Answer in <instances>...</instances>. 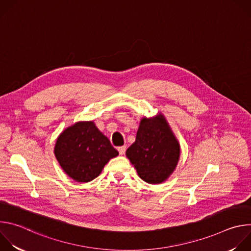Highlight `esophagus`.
<instances>
[{
  "label": "esophagus",
  "mask_w": 251,
  "mask_h": 251,
  "mask_svg": "<svg viewBox=\"0 0 251 251\" xmlns=\"http://www.w3.org/2000/svg\"><path fill=\"white\" fill-rule=\"evenodd\" d=\"M118 151H119V154H120V155H124V154H125V151H126V146L118 147Z\"/></svg>",
  "instance_id": "34e87169"
}]
</instances>
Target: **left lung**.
Returning a JSON list of instances; mask_svg holds the SVG:
<instances>
[{"instance_id": "obj_1", "label": "left lung", "mask_w": 251, "mask_h": 251, "mask_svg": "<svg viewBox=\"0 0 251 251\" xmlns=\"http://www.w3.org/2000/svg\"><path fill=\"white\" fill-rule=\"evenodd\" d=\"M180 155V143L161 113L141 119L136 141L126 151L138 176L152 185L167 181L175 171Z\"/></svg>"}]
</instances>
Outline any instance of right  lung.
I'll list each match as a JSON object with an SVG mask.
<instances>
[{
    "instance_id": "add662e5",
    "label": "right lung",
    "mask_w": 251,
    "mask_h": 251,
    "mask_svg": "<svg viewBox=\"0 0 251 251\" xmlns=\"http://www.w3.org/2000/svg\"><path fill=\"white\" fill-rule=\"evenodd\" d=\"M118 151L93 121H78L56 139L54 156L64 173L78 183H88L100 175Z\"/></svg>"
}]
</instances>
